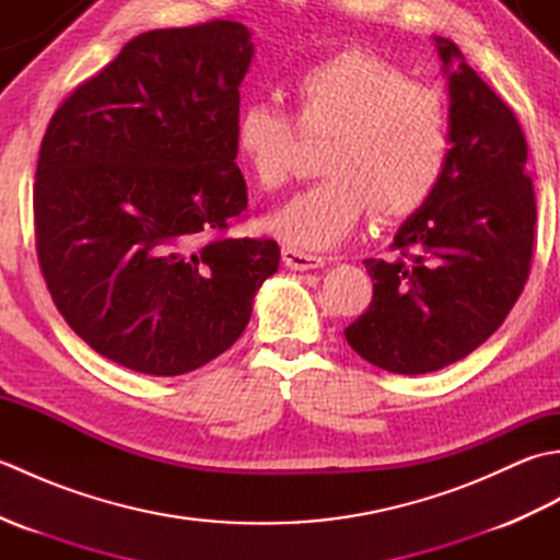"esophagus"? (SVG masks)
Returning <instances> with one entry per match:
<instances>
[{"label":"esophagus","mask_w":560,"mask_h":560,"mask_svg":"<svg viewBox=\"0 0 560 560\" xmlns=\"http://www.w3.org/2000/svg\"><path fill=\"white\" fill-rule=\"evenodd\" d=\"M281 259H283V265L295 269V271H307V269H317V267L325 265L323 257L303 253V249H295V247H289V245L281 249Z\"/></svg>","instance_id":"1"}]
</instances>
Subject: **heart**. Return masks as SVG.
Masks as SVG:
<instances>
[{"label": "heart", "instance_id": "heart-1", "mask_svg": "<svg viewBox=\"0 0 560 560\" xmlns=\"http://www.w3.org/2000/svg\"><path fill=\"white\" fill-rule=\"evenodd\" d=\"M293 117L271 101H247L233 141L243 168L267 192L289 183L303 137H323L317 183L301 189L267 229L303 249H327L353 233L373 207L401 219L435 192L450 161L445 101L363 50L317 59L291 81Z\"/></svg>", "mask_w": 560, "mask_h": 560}]
</instances>
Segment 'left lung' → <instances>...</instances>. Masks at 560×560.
Returning <instances> with one entry per match:
<instances>
[{"mask_svg":"<svg viewBox=\"0 0 560 560\" xmlns=\"http://www.w3.org/2000/svg\"><path fill=\"white\" fill-rule=\"evenodd\" d=\"M435 43L450 89L447 168L397 231V257L363 261L373 301L343 329L361 359L399 375L440 371L481 347L513 311L534 257L537 199L517 117L455 43Z\"/></svg>","mask_w":560,"mask_h":560,"instance_id":"1","label":"left lung"}]
</instances>
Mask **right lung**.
Wrapping results in <instances>:
<instances>
[{"label":"right lung","mask_w":560,"mask_h":560,"mask_svg":"<svg viewBox=\"0 0 560 560\" xmlns=\"http://www.w3.org/2000/svg\"><path fill=\"white\" fill-rule=\"evenodd\" d=\"M249 31L213 19L137 35L45 129L35 249L57 311L129 371H197L243 335L271 237H229L247 211L235 165Z\"/></svg>","instance_id":"1"}]
</instances>
